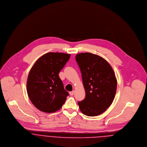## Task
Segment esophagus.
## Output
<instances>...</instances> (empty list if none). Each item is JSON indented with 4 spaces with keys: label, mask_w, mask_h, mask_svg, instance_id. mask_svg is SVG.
<instances>
[{
    "label": "esophagus",
    "mask_w": 147,
    "mask_h": 147,
    "mask_svg": "<svg viewBox=\"0 0 147 147\" xmlns=\"http://www.w3.org/2000/svg\"><path fill=\"white\" fill-rule=\"evenodd\" d=\"M74 93H75V91H74V90H73V91H72V92H69V94H70L71 96H73V95L74 94Z\"/></svg>",
    "instance_id": "34e87169"
}]
</instances>
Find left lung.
<instances>
[{
  "label": "left lung",
  "mask_w": 147,
  "mask_h": 147,
  "mask_svg": "<svg viewBox=\"0 0 147 147\" xmlns=\"http://www.w3.org/2000/svg\"><path fill=\"white\" fill-rule=\"evenodd\" d=\"M80 69L86 97L78 102L80 111L89 116H98L112 104L117 80L110 64L100 55L82 53L76 55Z\"/></svg>",
  "instance_id": "8db88e82"
}]
</instances>
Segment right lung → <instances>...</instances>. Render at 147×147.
Instances as JSON below:
<instances>
[{
  "label": "right lung",
  "mask_w": 147,
  "mask_h": 147,
  "mask_svg": "<svg viewBox=\"0 0 147 147\" xmlns=\"http://www.w3.org/2000/svg\"><path fill=\"white\" fill-rule=\"evenodd\" d=\"M69 54L47 53L37 60L29 72L26 90L34 105L40 111L59 110L69 95L58 74L70 58Z\"/></svg>",
  "instance_id": "add662e5"
}]
</instances>
